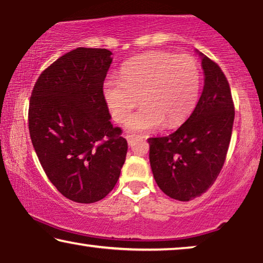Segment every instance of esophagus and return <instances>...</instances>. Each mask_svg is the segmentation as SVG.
I'll use <instances>...</instances> for the list:
<instances>
[{"instance_id": "34e87169", "label": "esophagus", "mask_w": 263, "mask_h": 263, "mask_svg": "<svg viewBox=\"0 0 263 263\" xmlns=\"http://www.w3.org/2000/svg\"><path fill=\"white\" fill-rule=\"evenodd\" d=\"M143 136H139V135H135V134H128L125 136V139H127V141L129 145H132V143H134L135 140H139V139H142Z\"/></svg>"}]
</instances>
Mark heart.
Segmentation results:
<instances>
[{
	"label": "heart",
	"mask_w": 263,
	"mask_h": 263,
	"mask_svg": "<svg viewBox=\"0 0 263 263\" xmlns=\"http://www.w3.org/2000/svg\"><path fill=\"white\" fill-rule=\"evenodd\" d=\"M200 88V67L193 56L153 51L125 63L121 78H106L103 96L111 116L120 123L127 121L141 97L143 105L127 127L151 132L163 124L174 128L183 123L196 106Z\"/></svg>",
	"instance_id": "b5f03b06"
}]
</instances>
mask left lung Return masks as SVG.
I'll return each instance as SVG.
<instances>
[{"label":"left lung","instance_id":"8db88e82","mask_svg":"<svg viewBox=\"0 0 263 263\" xmlns=\"http://www.w3.org/2000/svg\"><path fill=\"white\" fill-rule=\"evenodd\" d=\"M200 53L203 91L193 114L167 136L149 138V163L157 184L171 199L189 201L206 193L224 166L235 105L220 67Z\"/></svg>","mask_w":263,"mask_h":263}]
</instances>
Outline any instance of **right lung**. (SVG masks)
Wrapping results in <instances>:
<instances>
[{"mask_svg": "<svg viewBox=\"0 0 263 263\" xmlns=\"http://www.w3.org/2000/svg\"><path fill=\"white\" fill-rule=\"evenodd\" d=\"M111 62L106 49H75L39 75L31 95L28 129L35 153L50 182L74 202L104 199L127 156V140L111 124L103 96Z\"/></svg>", "mask_w": 263, "mask_h": 263, "instance_id": "add662e5", "label": "right lung"}]
</instances>
